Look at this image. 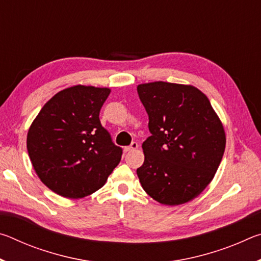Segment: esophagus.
Masks as SVG:
<instances>
[{"label": "esophagus", "instance_id": "1", "mask_svg": "<svg viewBox=\"0 0 261 261\" xmlns=\"http://www.w3.org/2000/svg\"><path fill=\"white\" fill-rule=\"evenodd\" d=\"M138 147H139L138 143H136V141H134V143H132V144L130 145V146H127V147H125V148H124V151H125V152L136 151V149H138Z\"/></svg>", "mask_w": 261, "mask_h": 261}]
</instances>
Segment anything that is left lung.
Wrapping results in <instances>:
<instances>
[{
  "instance_id": "obj_1",
  "label": "left lung",
  "mask_w": 261,
  "mask_h": 261,
  "mask_svg": "<svg viewBox=\"0 0 261 261\" xmlns=\"http://www.w3.org/2000/svg\"><path fill=\"white\" fill-rule=\"evenodd\" d=\"M152 136L137 169L141 187L163 205H182L207 188L222 160L226 132L210 100L192 85L139 84Z\"/></svg>"
}]
</instances>
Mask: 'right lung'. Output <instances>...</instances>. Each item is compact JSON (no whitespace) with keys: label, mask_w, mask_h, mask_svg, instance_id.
Here are the masks:
<instances>
[{"label":"right lung","mask_w":261,"mask_h":261,"mask_svg":"<svg viewBox=\"0 0 261 261\" xmlns=\"http://www.w3.org/2000/svg\"><path fill=\"white\" fill-rule=\"evenodd\" d=\"M109 93L108 87L65 88L47 101L30 126L26 145L35 173L62 197L78 199L98 191L121 161L122 148L99 118Z\"/></svg>","instance_id":"right-lung-1"}]
</instances>
